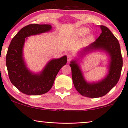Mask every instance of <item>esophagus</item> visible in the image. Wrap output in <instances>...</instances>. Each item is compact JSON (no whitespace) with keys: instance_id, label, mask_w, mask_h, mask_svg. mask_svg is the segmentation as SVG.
<instances>
[{"instance_id":"1","label":"esophagus","mask_w":128,"mask_h":128,"mask_svg":"<svg viewBox=\"0 0 128 128\" xmlns=\"http://www.w3.org/2000/svg\"><path fill=\"white\" fill-rule=\"evenodd\" d=\"M72 57H73V56H72V54H68V62H70V60H72Z\"/></svg>"}]
</instances>
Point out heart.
Returning a JSON list of instances; mask_svg holds the SVG:
<instances>
[{
    "mask_svg": "<svg viewBox=\"0 0 128 128\" xmlns=\"http://www.w3.org/2000/svg\"><path fill=\"white\" fill-rule=\"evenodd\" d=\"M89 32V29L87 28H82L79 29L78 31V34L80 36H83L87 34Z\"/></svg>",
    "mask_w": 128,
    "mask_h": 128,
    "instance_id": "1",
    "label": "heart"
}]
</instances>
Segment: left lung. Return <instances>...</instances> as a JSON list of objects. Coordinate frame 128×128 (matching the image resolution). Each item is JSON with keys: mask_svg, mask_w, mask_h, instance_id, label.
Returning a JSON list of instances; mask_svg holds the SVG:
<instances>
[{"mask_svg": "<svg viewBox=\"0 0 128 128\" xmlns=\"http://www.w3.org/2000/svg\"><path fill=\"white\" fill-rule=\"evenodd\" d=\"M102 33L95 42L85 49H101L109 53L110 56L109 74L103 80L96 83H87L76 61L71 62L72 78L75 88L82 95L96 98L106 95L114 88L120 79L123 60L118 40L107 27L99 26Z\"/></svg>", "mask_w": 128, "mask_h": 128, "instance_id": "8db88e82", "label": "left lung"}]
</instances>
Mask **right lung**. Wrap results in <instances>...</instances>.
I'll use <instances>...</instances> for the list:
<instances>
[{
    "mask_svg": "<svg viewBox=\"0 0 128 128\" xmlns=\"http://www.w3.org/2000/svg\"><path fill=\"white\" fill-rule=\"evenodd\" d=\"M49 24H32L23 27L11 40L6 56L8 76L14 86L23 94L39 95L51 89L58 72L67 63V56L50 60L40 74L29 72L22 57V48L26 38L32 35L48 32Z\"/></svg>",
    "mask_w": 128,
    "mask_h": 128,
    "instance_id": "add662e5",
    "label": "right lung"
}]
</instances>
